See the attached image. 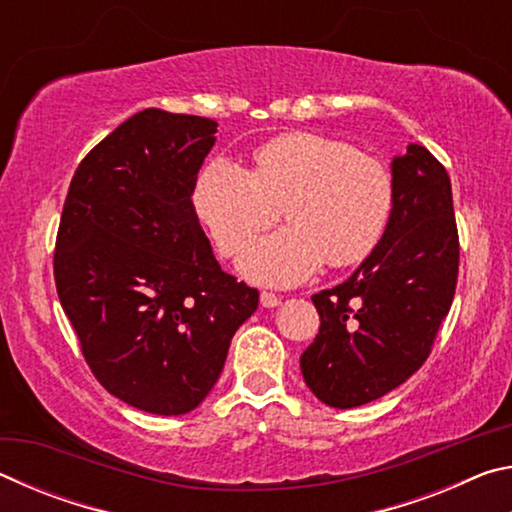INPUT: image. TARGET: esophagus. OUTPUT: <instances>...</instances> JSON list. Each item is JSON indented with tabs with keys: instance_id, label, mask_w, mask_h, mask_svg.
<instances>
[{
	"instance_id": "34e87169",
	"label": "esophagus",
	"mask_w": 512,
	"mask_h": 512,
	"mask_svg": "<svg viewBox=\"0 0 512 512\" xmlns=\"http://www.w3.org/2000/svg\"><path fill=\"white\" fill-rule=\"evenodd\" d=\"M259 302H262V307L271 309V307H277V305H280L282 298H280V296H275V293H271V291H262V293H259Z\"/></svg>"
}]
</instances>
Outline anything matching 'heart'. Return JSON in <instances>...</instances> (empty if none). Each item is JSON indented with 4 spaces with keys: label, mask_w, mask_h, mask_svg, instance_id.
<instances>
[{
    "label": "heart",
    "mask_w": 512,
    "mask_h": 512,
    "mask_svg": "<svg viewBox=\"0 0 512 512\" xmlns=\"http://www.w3.org/2000/svg\"><path fill=\"white\" fill-rule=\"evenodd\" d=\"M255 169L214 158L198 173L194 205L219 253L235 257L287 212L291 228L259 239L241 257L250 280L289 287L325 262L361 264L384 239L395 207L393 173L352 144L287 133L259 146Z\"/></svg>",
    "instance_id": "b5f03b06"
}]
</instances>
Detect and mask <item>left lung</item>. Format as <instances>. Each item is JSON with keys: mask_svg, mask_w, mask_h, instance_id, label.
Instances as JSON below:
<instances>
[{"mask_svg": "<svg viewBox=\"0 0 512 512\" xmlns=\"http://www.w3.org/2000/svg\"><path fill=\"white\" fill-rule=\"evenodd\" d=\"M393 180V216L375 253L311 296L320 329L300 368L334 409L379 400L420 370L454 300L461 248L445 167L411 144L393 158Z\"/></svg>", "mask_w": 512, "mask_h": 512, "instance_id": "obj_1", "label": "left lung"}]
</instances>
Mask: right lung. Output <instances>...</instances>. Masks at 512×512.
<instances>
[{
  "mask_svg": "<svg viewBox=\"0 0 512 512\" xmlns=\"http://www.w3.org/2000/svg\"><path fill=\"white\" fill-rule=\"evenodd\" d=\"M216 121L146 108L81 160L54 277L92 375L155 415L196 409L259 293L221 271L192 203Z\"/></svg>",
  "mask_w": 512,
  "mask_h": 512,
  "instance_id": "1",
  "label": "right lung"
}]
</instances>
